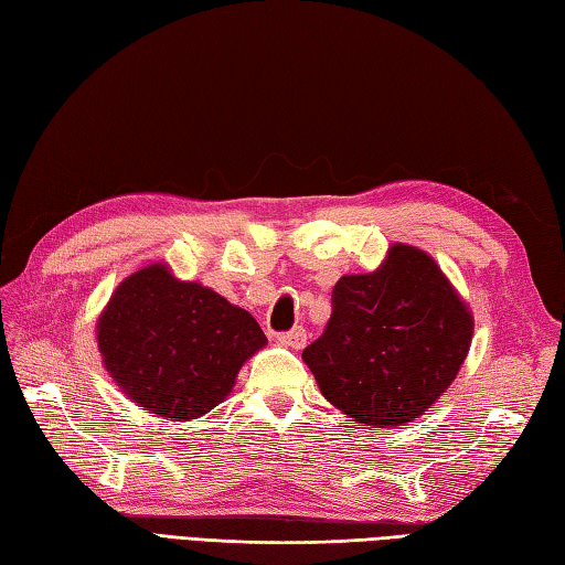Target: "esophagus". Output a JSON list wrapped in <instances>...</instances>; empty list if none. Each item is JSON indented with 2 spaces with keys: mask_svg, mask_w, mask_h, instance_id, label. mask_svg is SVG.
<instances>
[{
  "mask_svg": "<svg viewBox=\"0 0 565 565\" xmlns=\"http://www.w3.org/2000/svg\"><path fill=\"white\" fill-rule=\"evenodd\" d=\"M276 340H279L284 347H289V350H301V347L306 344V328H291L286 332H279L276 334Z\"/></svg>",
  "mask_w": 565,
  "mask_h": 565,
  "instance_id": "esophagus-1",
  "label": "esophagus"
}]
</instances>
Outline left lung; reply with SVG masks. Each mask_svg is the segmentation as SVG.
<instances>
[{
  "label": "left lung",
  "mask_w": 565,
  "mask_h": 565,
  "mask_svg": "<svg viewBox=\"0 0 565 565\" xmlns=\"http://www.w3.org/2000/svg\"><path fill=\"white\" fill-rule=\"evenodd\" d=\"M471 334V313L435 259L393 245L376 271L334 284L330 320L303 362L344 415L395 427L449 388Z\"/></svg>",
  "instance_id": "left-lung-1"
}]
</instances>
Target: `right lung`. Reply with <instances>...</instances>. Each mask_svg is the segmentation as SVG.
I'll return each instance as SVG.
<instances>
[{
  "label": "right lung",
  "instance_id": "obj_1",
  "mask_svg": "<svg viewBox=\"0 0 565 565\" xmlns=\"http://www.w3.org/2000/svg\"><path fill=\"white\" fill-rule=\"evenodd\" d=\"M99 352L128 398L150 413L194 419L231 393L239 366L267 344L257 320L164 264L130 274L97 326Z\"/></svg>",
  "mask_w": 565,
  "mask_h": 565
}]
</instances>
